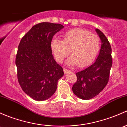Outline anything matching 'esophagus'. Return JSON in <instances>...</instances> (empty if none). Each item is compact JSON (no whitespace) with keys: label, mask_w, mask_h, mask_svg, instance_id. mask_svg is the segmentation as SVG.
<instances>
[{"label":"esophagus","mask_w":127,"mask_h":127,"mask_svg":"<svg viewBox=\"0 0 127 127\" xmlns=\"http://www.w3.org/2000/svg\"><path fill=\"white\" fill-rule=\"evenodd\" d=\"M63 70H64V72L65 74H67L68 72H70V70H68V69H64Z\"/></svg>","instance_id":"34e87169"}]
</instances>
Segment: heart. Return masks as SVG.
<instances>
[{
    "label": "heart",
    "mask_w": 127,
    "mask_h": 127,
    "mask_svg": "<svg viewBox=\"0 0 127 127\" xmlns=\"http://www.w3.org/2000/svg\"><path fill=\"white\" fill-rule=\"evenodd\" d=\"M50 49L55 59L62 63L70 51L71 57L66 64L69 66L78 65L85 67L96 58L100 49V41L96 34H91L83 29H75L66 32L63 40L53 38L50 42Z\"/></svg>",
    "instance_id": "heart-1"
}]
</instances>
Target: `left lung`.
<instances>
[{"mask_svg":"<svg viewBox=\"0 0 127 127\" xmlns=\"http://www.w3.org/2000/svg\"><path fill=\"white\" fill-rule=\"evenodd\" d=\"M102 42L99 55L95 62L76 73L77 80L72 91L78 98L89 100L98 95L108 82L112 66L111 47L108 40L99 29H95Z\"/></svg>","mask_w":127,"mask_h":127,"instance_id":"1","label":"left lung"}]
</instances>
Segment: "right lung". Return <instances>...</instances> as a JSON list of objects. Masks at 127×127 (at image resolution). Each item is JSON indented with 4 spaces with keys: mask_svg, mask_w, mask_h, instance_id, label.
<instances>
[{
    "mask_svg": "<svg viewBox=\"0 0 127 127\" xmlns=\"http://www.w3.org/2000/svg\"><path fill=\"white\" fill-rule=\"evenodd\" d=\"M60 24L34 25L21 40L16 58L18 81L25 94L36 101L49 99L64 75L50 49L53 36L64 28Z\"/></svg>",
    "mask_w": 127,
    "mask_h": 127,
    "instance_id": "right-lung-1",
    "label": "right lung"
}]
</instances>
